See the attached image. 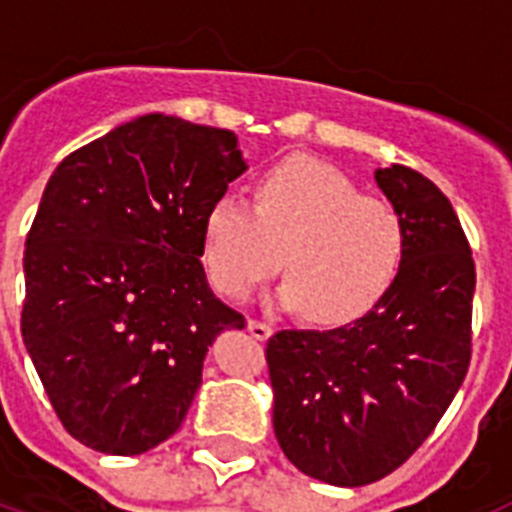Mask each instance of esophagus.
<instances>
[{
    "mask_svg": "<svg viewBox=\"0 0 512 512\" xmlns=\"http://www.w3.org/2000/svg\"><path fill=\"white\" fill-rule=\"evenodd\" d=\"M248 333L253 338H259V341H266L271 336V325L264 323V320H248Z\"/></svg>",
    "mask_w": 512,
    "mask_h": 512,
    "instance_id": "esophagus-1",
    "label": "esophagus"
}]
</instances>
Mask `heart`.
Here are the masks:
<instances>
[{
    "instance_id": "b5f03b06",
    "label": "heart",
    "mask_w": 512,
    "mask_h": 512,
    "mask_svg": "<svg viewBox=\"0 0 512 512\" xmlns=\"http://www.w3.org/2000/svg\"><path fill=\"white\" fill-rule=\"evenodd\" d=\"M408 248V223L390 200L361 194L312 156L269 166L253 202L225 192L202 217V261L217 295H243L284 264L279 302L318 325L356 323L382 305Z\"/></svg>"
}]
</instances>
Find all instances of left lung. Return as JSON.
Wrapping results in <instances>:
<instances>
[{"label": "left lung", "instance_id": "obj_1", "mask_svg": "<svg viewBox=\"0 0 512 512\" xmlns=\"http://www.w3.org/2000/svg\"><path fill=\"white\" fill-rule=\"evenodd\" d=\"M405 215L408 261L366 318L266 343L274 433L307 477L361 487L402 467L443 418L472 359V248L446 194L402 164L374 174Z\"/></svg>", "mask_w": 512, "mask_h": 512}]
</instances>
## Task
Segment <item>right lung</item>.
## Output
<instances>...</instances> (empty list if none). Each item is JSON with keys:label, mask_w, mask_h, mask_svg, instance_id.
<instances>
[{"label": "right lung", "mask_w": 512, "mask_h": 512, "mask_svg": "<svg viewBox=\"0 0 512 512\" xmlns=\"http://www.w3.org/2000/svg\"><path fill=\"white\" fill-rule=\"evenodd\" d=\"M246 171L230 130L146 115L66 156L25 241L22 341L79 443L133 456L174 436L207 346L246 318L212 295L202 217Z\"/></svg>", "instance_id": "add662e5"}]
</instances>
